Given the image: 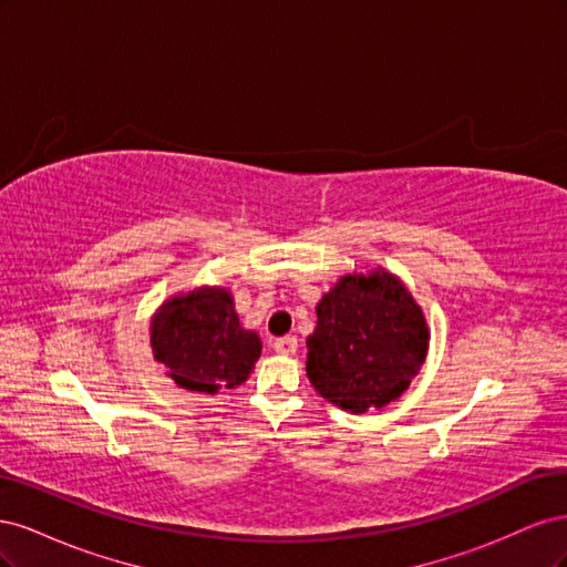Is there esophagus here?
I'll list each match as a JSON object with an SVG mask.
<instances>
[{"mask_svg":"<svg viewBox=\"0 0 567 567\" xmlns=\"http://www.w3.org/2000/svg\"><path fill=\"white\" fill-rule=\"evenodd\" d=\"M274 350H277L279 354H296L298 352V338L296 336H284V338H277L274 340Z\"/></svg>","mask_w":567,"mask_h":567,"instance_id":"34e87169","label":"esophagus"}]
</instances>
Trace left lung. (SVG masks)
Returning <instances> with one entry per match:
<instances>
[{"instance_id":"left-lung-1","label":"left lung","mask_w":567,"mask_h":567,"mask_svg":"<svg viewBox=\"0 0 567 567\" xmlns=\"http://www.w3.org/2000/svg\"><path fill=\"white\" fill-rule=\"evenodd\" d=\"M307 350V379L321 398L362 414L409 388L425 359L427 329L409 290L373 271L342 277L321 298Z\"/></svg>"}]
</instances>
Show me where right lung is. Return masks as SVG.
Instances as JSON below:
<instances>
[{"label":"right lung","mask_w":567,"mask_h":567,"mask_svg":"<svg viewBox=\"0 0 567 567\" xmlns=\"http://www.w3.org/2000/svg\"><path fill=\"white\" fill-rule=\"evenodd\" d=\"M151 346L169 379L200 394L241 385L262 350L257 333L241 329L225 288L165 302L153 317Z\"/></svg>","instance_id":"add662e5"}]
</instances>
